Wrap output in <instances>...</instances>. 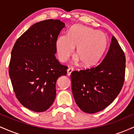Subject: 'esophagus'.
Here are the masks:
<instances>
[{"mask_svg": "<svg viewBox=\"0 0 134 134\" xmlns=\"http://www.w3.org/2000/svg\"><path fill=\"white\" fill-rule=\"evenodd\" d=\"M73 70H74V69L72 68V67L69 68L68 70H67V75H68V76H70V74H71V73Z\"/></svg>", "mask_w": 134, "mask_h": 134, "instance_id": "1", "label": "esophagus"}]
</instances>
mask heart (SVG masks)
I'll return each instance as SVG.
<instances>
[{
    "label": "heart",
    "mask_w": 134,
    "mask_h": 134,
    "mask_svg": "<svg viewBox=\"0 0 134 134\" xmlns=\"http://www.w3.org/2000/svg\"><path fill=\"white\" fill-rule=\"evenodd\" d=\"M108 44L107 36L102 32L88 27L75 26L67 35L59 36L56 41V50L61 62H66L76 48V60L84 67L98 64L103 55Z\"/></svg>",
    "instance_id": "1"
}]
</instances>
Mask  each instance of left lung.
Returning <instances> with one entry per match:
<instances>
[{"label": "left lung", "instance_id": "1", "mask_svg": "<svg viewBox=\"0 0 134 134\" xmlns=\"http://www.w3.org/2000/svg\"><path fill=\"white\" fill-rule=\"evenodd\" d=\"M125 56L114 36L101 63L90 69L71 73L72 91L82 111L94 113L115 100L124 85Z\"/></svg>", "mask_w": 134, "mask_h": 134}]
</instances>
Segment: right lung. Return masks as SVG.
I'll use <instances>...</instances> for the list:
<instances>
[{
  "label": "right lung",
  "instance_id": "obj_1",
  "mask_svg": "<svg viewBox=\"0 0 134 134\" xmlns=\"http://www.w3.org/2000/svg\"><path fill=\"white\" fill-rule=\"evenodd\" d=\"M65 26L58 19L35 23L17 40L9 74L17 99L29 110L43 112L56 97V82L67 67L55 57L56 41Z\"/></svg>",
  "mask_w": 134,
  "mask_h": 134
}]
</instances>
